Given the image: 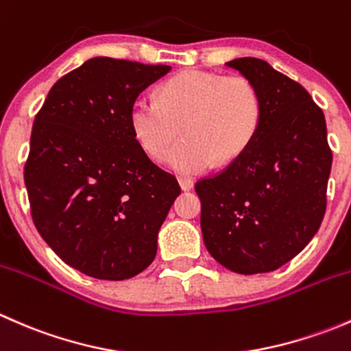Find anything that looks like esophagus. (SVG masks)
Listing matches in <instances>:
<instances>
[{
  "mask_svg": "<svg viewBox=\"0 0 351 351\" xmlns=\"http://www.w3.org/2000/svg\"><path fill=\"white\" fill-rule=\"evenodd\" d=\"M178 182H180V186H182V190H185V192H189V190L193 189V180L192 178H185V176H182Z\"/></svg>",
  "mask_w": 351,
  "mask_h": 351,
  "instance_id": "34e87169",
  "label": "esophagus"
}]
</instances>
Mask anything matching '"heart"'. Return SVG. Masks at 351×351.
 I'll use <instances>...</instances> for the list:
<instances>
[{"instance_id":"1","label":"heart","mask_w":351,"mask_h":351,"mask_svg":"<svg viewBox=\"0 0 351 351\" xmlns=\"http://www.w3.org/2000/svg\"><path fill=\"white\" fill-rule=\"evenodd\" d=\"M261 98L241 76L185 71L169 77L159 98L141 95L130 107L134 136L147 154L159 158L179 133L186 136L165 155L166 166L183 175L205 171L217 159H238L261 123Z\"/></svg>"}]
</instances>
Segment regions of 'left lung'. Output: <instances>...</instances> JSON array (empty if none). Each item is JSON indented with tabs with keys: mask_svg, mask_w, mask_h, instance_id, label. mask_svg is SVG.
<instances>
[{
	"mask_svg": "<svg viewBox=\"0 0 351 351\" xmlns=\"http://www.w3.org/2000/svg\"><path fill=\"white\" fill-rule=\"evenodd\" d=\"M254 84L261 123L246 151L197 182L205 247L228 270L274 271L314 238L326 212L332 153L323 110L297 81L256 58L226 62Z\"/></svg>",
	"mask_w": 351,
	"mask_h": 351,
	"instance_id": "8db88e82",
	"label": "left lung"
}]
</instances>
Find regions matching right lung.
I'll return each instance as SVG.
<instances>
[{"mask_svg":"<svg viewBox=\"0 0 351 351\" xmlns=\"http://www.w3.org/2000/svg\"><path fill=\"white\" fill-rule=\"evenodd\" d=\"M169 69L93 58L62 76L35 115L23 171L32 219L88 277L125 280L146 270L182 192L130 125L132 101Z\"/></svg>","mask_w":351,"mask_h":351,"instance_id":"right-lung-1","label":"right lung"}]
</instances>
